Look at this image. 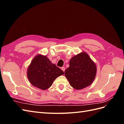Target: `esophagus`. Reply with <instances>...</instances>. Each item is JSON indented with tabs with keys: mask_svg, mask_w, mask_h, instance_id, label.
Returning <instances> with one entry per match:
<instances>
[{
	"mask_svg": "<svg viewBox=\"0 0 124 124\" xmlns=\"http://www.w3.org/2000/svg\"><path fill=\"white\" fill-rule=\"evenodd\" d=\"M61 69L63 71V72H64V71H65V68L64 67H62L61 68Z\"/></svg>",
	"mask_w": 124,
	"mask_h": 124,
	"instance_id": "esophagus-1",
	"label": "esophagus"
}]
</instances>
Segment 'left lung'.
Masks as SVG:
<instances>
[{"label":"left lung","instance_id":"1","mask_svg":"<svg viewBox=\"0 0 124 124\" xmlns=\"http://www.w3.org/2000/svg\"><path fill=\"white\" fill-rule=\"evenodd\" d=\"M96 72L95 62L87 53L82 52L71 58L65 75L73 88L81 89L93 83Z\"/></svg>","mask_w":124,"mask_h":124}]
</instances>
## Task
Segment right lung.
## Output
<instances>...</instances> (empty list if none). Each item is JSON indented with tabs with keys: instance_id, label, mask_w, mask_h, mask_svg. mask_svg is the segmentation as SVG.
Returning a JSON list of instances; mask_svg holds the SVG:
<instances>
[{
	"instance_id": "right-lung-1",
	"label": "right lung",
	"mask_w": 124,
	"mask_h": 124,
	"mask_svg": "<svg viewBox=\"0 0 124 124\" xmlns=\"http://www.w3.org/2000/svg\"><path fill=\"white\" fill-rule=\"evenodd\" d=\"M63 73L46 56L40 54L32 59L27 72L30 83L42 90L50 87L56 78Z\"/></svg>"
}]
</instances>
